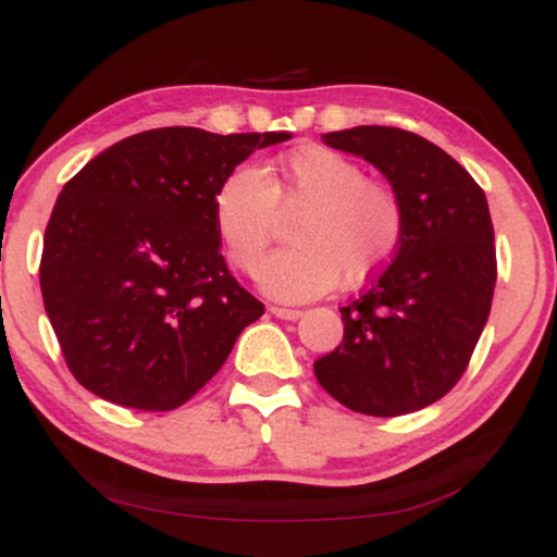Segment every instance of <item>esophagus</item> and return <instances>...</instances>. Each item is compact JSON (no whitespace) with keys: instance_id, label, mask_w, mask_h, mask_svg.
Here are the masks:
<instances>
[{"instance_id":"34e87169","label":"esophagus","mask_w":557,"mask_h":557,"mask_svg":"<svg viewBox=\"0 0 557 557\" xmlns=\"http://www.w3.org/2000/svg\"><path fill=\"white\" fill-rule=\"evenodd\" d=\"M269 311L278 319H288V322H294V319H299L304 314L301 309H288V307H271Z\"/></svg>"}]
</instances>
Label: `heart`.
<instances>
[{
  "instance_id": "b5f03b06",
  "label": "heart",
  "mask_w": 557,
  "mask_h": 557,
  "mask_svg": "<svg viewBox=\"0 0 557 557\" xmlns=\"http://www.w3.org/2000/svg\"><path fill=\"white\" fill-rule=\"evenodd\" d=\"M281 216L295 218V246L263 262L258 284L286 301L314 299L339 281L364 284L391 263L406 233L398 193L326 147L296 149L265 174L250 164L235 166L220 182L215 225L238 271L258 269Z\"/></svg>"
}]
</instances>
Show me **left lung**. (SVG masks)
Wrapping results in <instances>:
<instances>
[{
    "label": "left lung",
    "mask_w": 557,
    "mask_h": 557,
    "mask_svg": "<svg viewBox=\"0 0 557 557\" xmlns=\"http://www.w3.org/2000/svg\"><path fill=\"white\" fill-rule=\"evenodd\" d=\"M322 139L385 174L406 208V233L393 261L339 309L345 337L319 357L314 375L355 413H413L459 383L490 317V205L454 157L418 134L357 126Z\"/></svg>",
    "instance_id": "obj_1"
}]
</instances>
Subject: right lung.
Returning a JSON list of instances; mask_svg holds the SVG:
<instances>
[{
  "mask_svg": "<svg viewBox=\"0 0 557 557\" xmlns=\"http://www.w3.org/2000/svg\"><path fill=\"white\" fill-rule=\"evenodd\" d=\"M284 132L151 128L90 159L45 227L40 288L73 377L98 398L187 403L263 314L220 253L215 193Z\"/></svg>",
  "mask_w": 557,
  "mask_h": 557,
  "instance_id": "right-lung-1",
  "label": "right lung"
}]
</instances>
